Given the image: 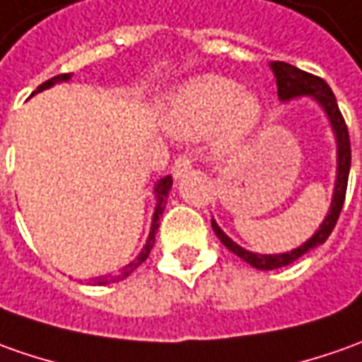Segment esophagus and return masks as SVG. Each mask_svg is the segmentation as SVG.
<instances>
[{
    "label": "esophagus",
    "instance_id": "34e87169",
    "mask_svg": "<svg viewBox=\"0 0 362 362\" xmlns=\"http://www.w3.org/2000/svg\"><path fill=\"white\" fill-rule=\"evenodd\" d=\"M190 170H192L190 158H188V156H180V158H176L174 166H172V176L178 180V178H182V176H186Z\"/></svg>",
    "mask_w": 362,
    "mask_h": 362
}]
</instances>
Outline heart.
Masks as SVG:
<instances>
[{
    "mask_svg": "<svg viewBox=\"0 0 362 362\" xmlns=\"http://www.w3.org/2000/svg\"><path fill=\"white\" fill-rule=\"evenodd\" d=\"M265 115L262 97L223 75H198L182 85L164 112L166 130L184 140L212 132V152L232 156L257 132Z\"/></svg>",
    "mask_w": 362,
    "mask_h": 362,
    "instance_id": "heart-1",
    "label": "heart"
}]
</instances>
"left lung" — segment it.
Here are the masks:
<instances>
[{"label": "left lung", "instance_id": "left-lung-1", "mask_svg": "<svg viewBox=\"0 0 362 362\" xmlns=\"http://www.w3.org/2000/svg\"><path fill=\"white\" fill-rule=\"evenodd\" d=\"M269 69L274 71L275 83H277V97L281 103H289L293 98L299 97H309L311 100H315L317 105L321 107V110L325 112L327 120L331 124L333 130V136L337 142V176H335V188H333V198H331V206H329V212L323 218L321 226L317 228L315 233L303 242L301 245H297L293 250L284 253H255L245 250L242 245L233 242L228 233L223 232L222 228L216 223L212 218V228L216 235L220 238V242L233 252L238 257H242L245 264H250L255 269H277V267H285V265L293 264L295 259H299L301 255L307 252L319 247L321 243L327 242V238L331 235L333 228H335L337 220H339V214L343 208V202H345V192H346V182H349V170H351V140H349V130H346L345 119L339 110L337 105V98L333 95V90L329 88L323 78L315 77L311 73H305L301 69L293 67L289 63L284 61H272Z\"/></svg>", "mask_w": 362, "mask_h": 362}]
</instances>
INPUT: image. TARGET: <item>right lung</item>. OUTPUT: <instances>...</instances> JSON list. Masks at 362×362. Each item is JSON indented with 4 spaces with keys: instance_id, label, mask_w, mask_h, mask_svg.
<instances>
[{
    "instance_id": "1",
    "label": "right lung",
    "mask_w": 362,
    "mask_h": 362,
    "mask_svg": "<svg viewBox=\"0 0 362 362\" xmlns=\"http://www.w3.org/2000/svg\"><path fill=\"white\" fill-rule=\"evenodd\" d=\"M71 73H65V75H57V77L49 78V81H45L43 85H39L37 87V90L33 93V95H37V93H41V90H45V88H51L53 85H57V83H65V81H71ZM31 95V97H33ZM170 188H172V176H164V178H160V180L154 184V190H152V194H154V198H156V206H154V214H152V223H150V232H148V238H146V243L142 245V250H140V253L130 262V264H127L124 267H120L117 274H107V275H98V277H90L88 279V285H109V284H117V281H122V279H127L139 265H142L144 262H146V257H148L150 250L154 247V242H156V232H158V226H160V216L162 212H164V208H166V200H168V194H170Z\"/></svg>"
}]
</instances>
